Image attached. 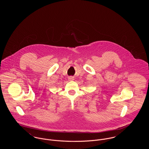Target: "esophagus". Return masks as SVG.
Listing matches in <instances>:
<instances>
[{
  "label": "esophagus",
  "instance_id": "34e87169",
  "mask_svg": "<svg viewBox=\"0 0 149 149\" xmlns=\"http://www.w3.org/2000/svg\"><path fill=\"white\" fill-rule=\"evenodd\" d=\"M68 80H69V81H72V80H74V78L72 76H70L68 77Z\"/></svg>",
  "mask_w": 149,
  "mask_h": 149
}]
</instances>
